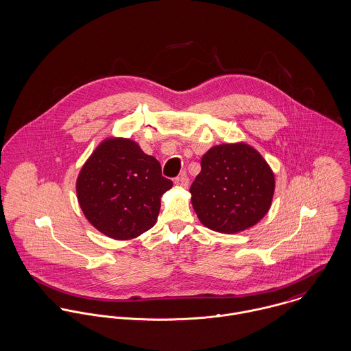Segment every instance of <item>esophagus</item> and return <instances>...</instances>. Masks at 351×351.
Returning a JSON list of instances; mask_svg holds the SVG:
<instances>
[{"instance_id": "esophagus-1", "label": "esophagus", "mask_w": 351, "mask_h": 351, "mask_svg": "<svg viewBox=\"0 0 351 351\" xmlns=\"http://www.w3.org/2000/svg\"><path fill=\"white\" fill-rule=\"evenodd\" d=\"M174 184H176L177 186H180V188H188V185H189V178H188V176L181 174V176H178V177L174 178Z\"/></svg>"}]
</instances>
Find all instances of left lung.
Instances as JSON below:
<instances>
[{"label":"left lung","mask_w":351,"mask_h":351,"mask_svg":"<svg viewBox=\"0 0 351 351\" xmlns=\"http://www.w3.org/2000/svg\"><path fill=\"white\" fill-rule=\"evenodd\" d=\"M274 191V173L254 147L220 145L201 160L191 186V204L206 228L236 233L265 216Z\"/></svg>","instance_id":"8db88e82"}]
</instances>
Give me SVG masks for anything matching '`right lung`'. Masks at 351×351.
I'll return each instance as SVG.
<instances>
[{"instance_id":"1","label":"right lung","mask_w":351,"mask_h":351,"mask_svg":"<svg viewBox=\"0 0 351 351\" xmlns=\"http://www.w3.org/2000/svg\"><path fill=\"white\" fill-rule=\"evenodd\" d=\"M173 186L158 160L130 139H107L84 163L76 182L80 208L97 230L134 239L157 223L160 197Z\"/></svg>"}]
</instances>
